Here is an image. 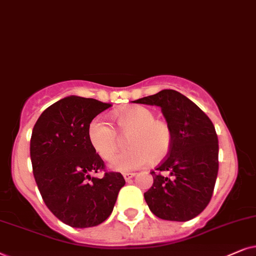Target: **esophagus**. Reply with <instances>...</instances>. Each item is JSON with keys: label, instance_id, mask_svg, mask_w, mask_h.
Listing matches in <instances>:
<instances>
[{"label": "esophagus", "instance_id": "obj_1", "mask_svg": "<svg viewBox=\"0 0 256 256\" xmlns=\"http://www.w3.org/2000/svg\"><path fill=\"white\" fill-rule=\"evenodd\" d=\"M134 176H136V173H124V174H122V176H124V179L126 180V182H128L131 178H134Z\"/></svg>", "mask_w": 256, "mask_h": 256}]
</instances>
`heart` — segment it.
Listing matches in <instances>:
<instances>
[{"label":"heart","mask_w":256,"mask_h":256,"mask_svg":"<svg viewBox=\"0 0 256 256\" xmlns=\"http://www.w3.org/2000/svg\"><path fill=\"white\" fill-rule=\"evenodd\" d=\"M117 130L103 118H94L88 128V140L98 154L110 160L122 148L128 138V150L120 153L111 168L119 172H130L151 162L166 158L173 144L172 128L166 122L156 119V114L140 105L114 112Z\"/></svg>","instance_id":"1"}]
</instances>
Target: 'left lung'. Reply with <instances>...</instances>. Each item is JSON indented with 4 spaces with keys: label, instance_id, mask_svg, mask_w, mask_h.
<instances>
[{
    "label": "left lung",
    "instance_id": "left-lung-1",
    "mask_svg": "<svg viewBox=\"0 0 256 256\" xmlns=\"http://www.w3.org/2000/svg\"><path fill=\"white\" fill-rule=\"evenodd\" d=\"M162 108L172 128V148L152 171L153 185L144 193L156 216L170 221H188L199 216L212 198L219 170V144L213 122L198 105L176 90L134 100ZM162 172H168L165 177Z\"/></svg>",
    "mask_w": 256,
    "mask_h": 256
}]
</instances>
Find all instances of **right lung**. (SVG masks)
Listing matches in <instances>:
<instances>
[{
  "mask_svg": "<svg viewBox=\"0 0 256 256\" xmlns=\"http://www.w3.org/2000/svg\"><path fill=\"white\" fill-rule=\"evenodd\" d=\"M111 104L69 96L46 108L30 139V158L43 202L56 218L74 228L97 226L112 213L125 180L105 172L104 162L88 140L91 120Z\"/></svg>",
  "mask_w": 256,
  "mask_h": 256,
  "instance_id": "add662e5",
  "label": "right lung"
}]
</instances>
